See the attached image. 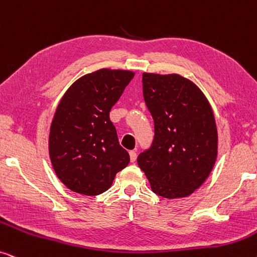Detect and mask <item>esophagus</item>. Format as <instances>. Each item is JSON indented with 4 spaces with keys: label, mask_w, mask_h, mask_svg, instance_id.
<instances>
[{
    "label": "esophagus",
    "mask_w": 257,
    "mask_h": 257,
    "mask_svg": "<svg viewBox=\"0 0 257 257\" xmlns=\"http://www.w3.org/2000/svg\"><path fill=\"white\" fill-rule=\"evenodd\" d=\"M130 159H131L132 163L136 162V159H137V151H136V150H132V151H130Z\"/></svg>",
    "instance_id": "1"
}]
</instances>
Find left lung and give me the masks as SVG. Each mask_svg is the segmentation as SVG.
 Returning a JSON list of instances; mask_svg holds the SVG:
<instances>
[{"label":"left lung","mask_w":257,"mask_h":257,"mask_svg":"<svg viewBox=\"0 0 257 257\" xmlns=\"http://www.w3.org/2000/svg\"><path fill=\"white\" fill-rule=\"evenodd\" d=\"M142 81L155 137L151 146L138 156V165L155 194L185 197L203 184L214 168V113L201 89L181 75L144 73Z\"/></svg>","instance_id":"8db88e82"}]
</instances>
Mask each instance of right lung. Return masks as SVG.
<instances>
[{"mask_svg": "<svg viewBox=\"0 0 257 257\" xmlns=\"http://www.w3.org/2000/svg\"><path fill=\"white\" fill-rule=\"evenodd\" d=\"M133 75L100 69L76 80L62 96L51 126L49 156L56 176L72 191L102 194L130 163L109 112Z\"/></svg>", "mask_w": 257, "mask_h": 257, "instance_id": "add662e5", "label": "right lung"}]
</instances>
